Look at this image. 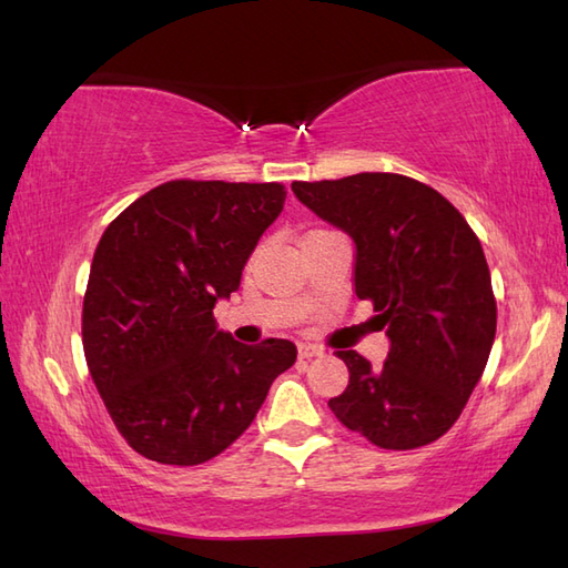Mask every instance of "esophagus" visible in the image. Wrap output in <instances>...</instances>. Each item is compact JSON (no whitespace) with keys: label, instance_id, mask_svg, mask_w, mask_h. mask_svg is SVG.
Instances as JSON below:
<instances>
[{"label":"esophagus","instance_id":"esophagus-1","mask_svg":"<svg viewBox=\"0 0 568 568\" xmlns=\"http://www.w3.org/2000/svg\"><path fill=\"white\" fill-rule=\"evenodd\" d=\"M322 348L315 344H297V356L300 358H312V356H320Z\"/></svg>","mask_w":568,"mask_h":568}]
</instances>
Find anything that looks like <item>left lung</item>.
Listing matches in <instances>:
<instances>
[{
	"instance_id": "obj_1",
	"label": "left lung",
	"mask_w": 568,
	"mask_h": 568,
	"mask_svg": "<svg viewBox=\"0 0 568 568\" xmlns=\"http://www.w3.org/2000/svg\"><path fill=\"white\" fill-rule=\"evenodd\" d=\"M320 220L354 239V285L390 352L373 368L336 352L348 385L329 407L381 449H417L452 429L484 376L496 297L474 229L437 190L397 173L293 183Z\"/></svg>"
}]
</instances>
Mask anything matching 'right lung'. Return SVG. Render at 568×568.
Here are the masks:
<instances>
[{
	"label": "right lung",
	"mask_w": 568,
	"mask_h": 568,
	"mask_svg": "<svg viewBox=\"0 0 568 568\" xmlns=\"http://www.w3.org/2000/svg\"><path fill=\"white\" fill-rule=\"evenodd\" d=\"M285 195L281 183L171 180L104 229L82 303L84 358L119 434L151 462L222 454L295 364L293 342L246 346L212 315Z\"/></svg>",
	"instance_id": "obj_1"
}]
</instances>
